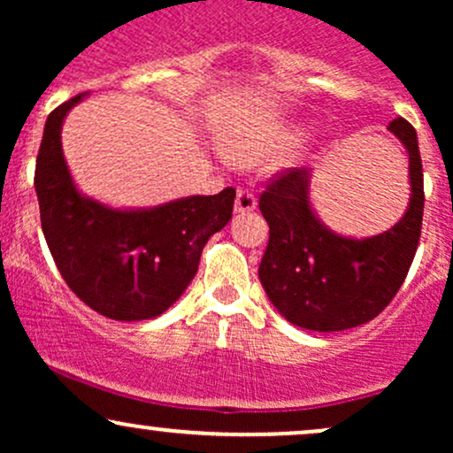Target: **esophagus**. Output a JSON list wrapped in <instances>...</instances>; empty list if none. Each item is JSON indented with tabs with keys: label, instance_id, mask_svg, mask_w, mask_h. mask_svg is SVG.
<instances>
[{
	"label": "esophagus",
	"instance_id": "34e87169",
	"mask_svg": "<svg viewBox=\"0 0 453 453\" xmlns=\"http://www.w3.org/2000/svg\"><path fill=\"white\" fill-rule=\"evenodd\" d=\"M256 206H257V200H256V196H253V191L238 189L234 211H236V212H251V211H256Z\"/></svg>",
	"mask_w": 453,
	"mask_h": 453
}]
</instances>
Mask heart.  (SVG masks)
Listing matches in <instances>:
<instances>
[{"label": "heart", "instance_id": "1", "mask_svg": "<svg viewBox=\"0 0 453 453\" xmlns=\"http://www.w3.org/2000/svg\"><path fill=\"white\" fill-rule=\"evenodd\" d=\"M311 134L309 123L300 119H266L234 140L232 157L238 161H262L289 153Z\"/></svg>", "mask_w": 453, "mask_h": 453}]
</instances>
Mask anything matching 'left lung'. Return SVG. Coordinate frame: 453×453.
I'll list each match as a JSON object with an SVG mask.
<instances>
[{
  "label": "left lung",
  "instance_id": "8db88e82",
  "mask_svg": "<svg viewBox=\"0 0 453 453\" xmlns=\"http://www.w3.org/2000/svg\"><path fill=\"white\" fill-rule=\"evenodd\" d=\"M388 132L407 150L411 185L407 211L389 230L356 238L326 226L311 202L309 168L283 174L259 200L270 226L259 280L289 324L315 332L362 326L386 309L407 277L422 232V157L409 121L394 119Z\"/></svg>",
  "mask_w": 453,
  "mask_h": 453
}]
</instances>
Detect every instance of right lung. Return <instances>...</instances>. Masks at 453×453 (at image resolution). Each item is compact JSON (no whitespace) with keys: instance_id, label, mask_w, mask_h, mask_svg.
Here are the masks:
<instances>
[{"instance_id":"right-lung-1","label":"right lung","mask_w":453,"mask_h":453,"mask_svg":"<svg viewBox=\"0 0 453 453\" xmlns=\"http://www.w3.org/2000/svg\"><path fill=\"white\" fill-rule=\"evenodd\" d=\"M87 93L49 114L35 161L40 221L61 277L87 306L117 321L153 319L183 296L204 244L232 219V187L149 209H117L82 194L61 147L67 112Z\"/></svg>"}]
</instances>
